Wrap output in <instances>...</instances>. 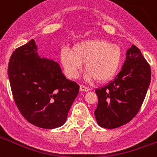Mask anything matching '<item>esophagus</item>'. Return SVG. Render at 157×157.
<instances>
[{
  "label": "esophagus",
  "instance_id": "obj_1",
  "mask_svg": "<svg viewBox=\"0 0 157 157\" xmlns=\"http://www.w3.org/2000/svg\"><path fill=\"white\" fill-rule=\"evenodd\" d=\"M80 90L84 91V92H87V91L90 90V88L84 85H80Z\"/></svg>",
  "mask_w": 157,
  "mask_h": 157
}]
</instances>
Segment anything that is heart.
I'll list each match as a JSON object with an SVG mask.
<instances>
[{"label": "heart", "instance_id": "1", "mask_svg": "<svg viewBox=\"0 0 157 157\" xmlns=\"http://www.w3.org/2000/svg\"><path fill=\"white\" fill-rule=\"evenodd\" d=\"M60 59L70 78H76L85 63L87 81L105 82L112 78L123 62V51L119 45L104 39L83 40L75 44L72 50L63 48Z\"/></svg>", "mask_w": 157, "mask_h": 157}]
</instances>
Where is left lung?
<instances>
[{
  "label": "left lung",
  "instance_id": "1",
  "mask_svg": "<svg viewBox=\"0 0 157 157\" xmlns=\"http://www.w3.org/2000/svg\"><path fill=\"white\" fill-rule=\"evenodd\" d=\"M150 80L149 63L139 48L132 45L115 79L95 90L98 104L94 115L98 125L114 129L133 120L142 105Z\"/></svg>",
  "mask_w": 157,
  "mask_h": 157
}]
</instances>
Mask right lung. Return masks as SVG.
I'll list each match as a JSON object with an SVG mask.
<instances>
[{"label":"right lung","mask_w":157,"mask_h":157,"mask_svg":"<svg viewBox=\"0 0 157 157\" xmlns=\"http://www.w3.org/2000/svg\"><path fill=\"white\" fill-rule=\"evenodd\" d=\"M8 75L15 103L29 123L53 129L66 122L79 86L66 78L58 63L38 56L34 39L12 52Z\"/></svg>","instance_id":"right-lung-1"}]
</instances>
